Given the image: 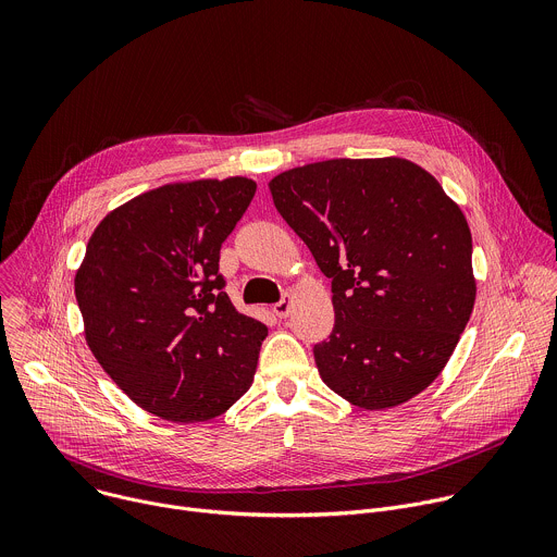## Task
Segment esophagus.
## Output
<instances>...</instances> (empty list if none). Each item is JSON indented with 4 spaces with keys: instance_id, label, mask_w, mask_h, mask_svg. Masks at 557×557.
Masks as SVG:
<instances>
[{
    "instance_id": "34e87169",
    "label": "esophagus",
    "mask_w": 557,
    "mask_h": 557,
    "mask_svg": "<svg viewBox=\"0 0 557 557\" xmlns=\"http://www.w3.org/2000/svg\"><path fill=\"white\" fill-rule=\"evenodd\" d=\"M273 312L277 314V317H288V312H290V295H284L277 304H273Z\"/></svg>"
}]
</instances>
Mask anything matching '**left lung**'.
I'll use <instances>...</instances> for the list:
<instances>
[{
    "label": "left lung",
    "mask_w": 557,
    "mask_h": 557,
    "mask_svg": "<svg viewBox=\"0 0 557 557\" xmlns=\"http://www.w3.org/2000/svg\"><path fill=\"white\" fill-rule=\"evenodd\" d=\"M269 187L333 284L335 326L312 348L324 383L366 410L410 401L441 374L473 308L462 211L404 158H335Z\"/></svg>",
    "instance_id": "1"
}]
</instances>
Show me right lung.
<instances>
[{"instance_id":"right-lung-1","label":"right lung","mask_w":557,"mask_h":557,"mask_svg":"<svg viewBox=\"0 0 557 557\" xmlns=\"http://www.w3.org/2000/svg\"><path fill=\"white\" fill-rule=\"evenodd\" d=\"M256 196L249 178L165 185L95 228L74 295L86 339L143 410L200 423L251 387L267 326L224 293L220 249Z\"/></svg>"}]
</instances>
